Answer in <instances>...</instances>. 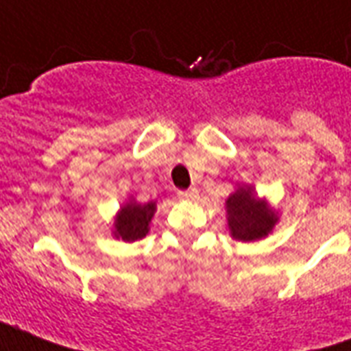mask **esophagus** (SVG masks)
<instances>
[{
    "label": "esophagus",
    "instance_id": "obj_1",
    "mask_svg": "<svg viewBox=\"0 0 351 351\" xmlns=\"http://www.w3.org/2000/svg\"><path fill=\"white\" fill-rule=\"evenodd\" d=\"M178 195L182 199H186V201H195V199L199 197V193L195 188H190V190H186V191H178Z\"/></svg>",
    "mask_w": 351,
    "mask_h": 351
}]
</instances>
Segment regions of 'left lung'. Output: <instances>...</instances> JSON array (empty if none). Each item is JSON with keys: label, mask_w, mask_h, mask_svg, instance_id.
<instances>
[{"label": "left lung", "mask_w": 351, "mask_h": 351, "mask_svg": "<svg viewBox=\"0 0 351 351\" xmlns=\"http://www.w3.org/2000/svg\"><path fill=\"white\" fill-rule=\"evenodd\" d=\"M228 206V223L231 235L237 241L250 243L265 237L276 223V216L265 201H259L252 190H237L226 201Z\"/></svg>", "instance_id": "left-lung-1"}]
</instances>
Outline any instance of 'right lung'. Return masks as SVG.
<instances>
[{
  "label": "right lung",
  "mask_w": 351,
  "mask_h": 351,
  "mask_svg": "<svg viewBox=\"0 0 351 351\" xmlns=\"http://www.w3.org/2000/svg\"><path fill=\"white\" fill-rule=\"evenodd\" d=\"M154 210H156V203H146V205L128 203L122 206L120 214L116 216L114 235L122 237V241L125 243H135L138 239L146 237Z\"/></svg>",
  "instance_id": "add662e5"
}]
</instances>
